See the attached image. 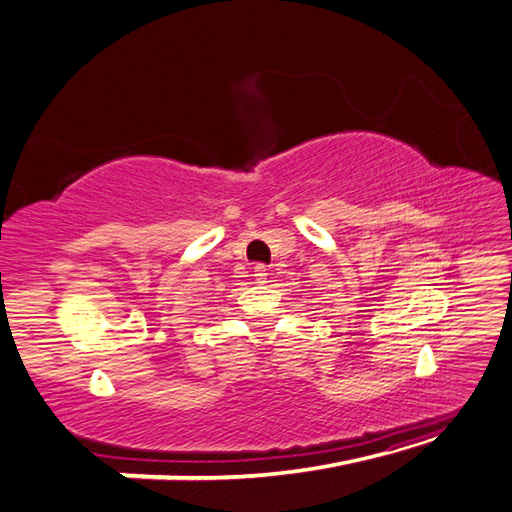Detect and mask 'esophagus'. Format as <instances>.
Masks as SVG:
<instances>
[{"label": "esophagus", "mask_w": 512, "mask_h": 512, "mask_svg": "<svg viewBox=\"0 0 512 512\" xmlns=\"http://www.w3.org/2000/svg\"><path fill=\"white\" fill-rule=\"evenodd\" d=\"M253 273H255L257 284H266V279H268V270H266V266H264V264H257Z\"/></svg>", "instance_id": "obj_1"}]
</instances>
